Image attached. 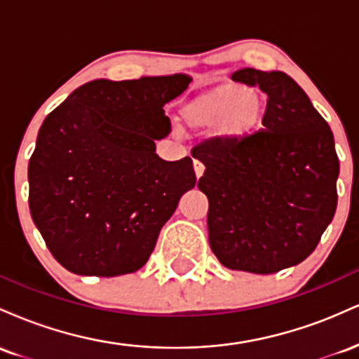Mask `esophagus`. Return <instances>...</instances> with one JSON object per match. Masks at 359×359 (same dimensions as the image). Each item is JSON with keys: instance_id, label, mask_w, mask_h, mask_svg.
Returning a JSON list of instances; mask_svg holds the SVG:
<instances>
[{"instance_id": "1", "label": "esophagus", "mask_w": 359, "mask_h": 359, "mask_svg": "<svg viewBox=\"0 0 359 359\" xmlns=\"http://www.w3.org/2000/svg\"><path fill=\"white\" fill-rule=\"evenodd\" d=\"M204 163L203 162H199V160H194V172H196V177L197 179H199L201 175L204 174Z\"/></svg>"}]
</instances>
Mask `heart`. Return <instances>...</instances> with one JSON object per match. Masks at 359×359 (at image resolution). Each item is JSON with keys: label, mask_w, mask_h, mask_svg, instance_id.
Returning a JSON list of instances; mask_svg holds the SVG:
<instances>
[{"label": "heart", "mask_w": 359, "mask_h": 359, "mask_svg": "<svg viewBox=\"0 0 359 359\" xmlns=\"http://www.w3.org/2000/svg\"><path fill=\"white\" fill-rule=\"evenodd\" d=\"M265 111L262 93L240 82H221L194 96L180 109V121L194 131L214 128L226 143H240L259 130Z\"/></svg>", "instance_id": "obj_1"}]
</instances>
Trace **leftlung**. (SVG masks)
I'll use <instances>...</instances> for the list:
<instances>
[{
    "instance_id": "8db88e82",
    "label": "left lung",
    "mask_w": 359,
    "mask_h": 359,
    "mask_svg": "<svg viewBox=\"0 0 359 359\" xmlns=\"http://www.w3.org/2000/svg\"><path fill=\"white\" fill-rule=\"evenodd\" d=\"M266 93L263 128L240 143L201 145L209 245L231 270L269 275L304 262L332 221L339 175L334 137L285 72L240 69Z\"/></svg>"
}]
</instances>
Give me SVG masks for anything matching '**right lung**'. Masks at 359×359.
<instances>
[{"label": "right lung", "mask_w": 359, "mask_h": 359, "mask_svg": "<svg viewBox=\"0 0 359 359\" xmlns=\"http://www.w3.org/2000/svg\"><path fill=\"white\" fill-rule=\"evenodd\" d=\"M191 81H90L45 118L28 163V204L64 269L116 277L148 262L197 180L191 156L167 162L155 154V140L170 133L163 106Z\"/></svg>", "instance_id": "1"}]
</instances>
